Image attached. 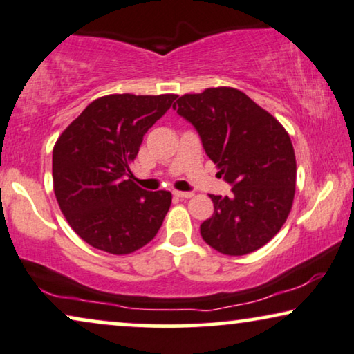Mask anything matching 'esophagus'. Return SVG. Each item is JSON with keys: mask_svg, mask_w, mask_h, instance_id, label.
Wrapping results in <instances>:
<instances>
[{"mask_svg": "<svg viewBox=\"0 0 354 354\" xmlns=\"http://www.w3.org/2000/svg\"><path fill=\"white\" fill-rule=\"evenodd\" d=\"M173 194L176 196V198H181V199H189L194 196V192L191 191H173Z\"/></svg>", "mask_w": 354, "mask_h": 354, "instance_id": "1", "label": "esophagus"}]
</instances>
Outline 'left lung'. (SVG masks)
<instances>
[{
  "instance_id": "8db88e82",
  "label": "left lung",
  "mask_w": 354,
  "mask_h": 354,
  "mask_svg": "<svg viewBox=\"0 0 354 354\" xmlns=\"http://www.w3.org/2000/svg\"><path fill=\"white\" fill-rule=\"evenodd\" d=\"M192 124L205 153L232 186L214 196L201 236L218 253L241 257L266 245L288 218L296 192V155L288 132L235 88L185 95L173 106Z\"/></svg>"
}]
</instances>
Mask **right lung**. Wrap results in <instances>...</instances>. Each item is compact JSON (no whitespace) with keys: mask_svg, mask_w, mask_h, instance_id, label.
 <instances>
[{"mask_svg":"<svg viewBox=\"0 0 354 354\" xmlns=\"http://www.w3.org/2000/svg\"><path fill=\"white\" fill-rule=\"evenodd\" d=\"M176 97L102 96L58 137L53 191L66 222L91 247L127 254L149 243L162 227L171 192L142 189L129 167L147 131Z\"/></svg>","mask_w":354,"mask_h":354,"instance_id":"add662e5","label":"right lung"}]
</instances>
